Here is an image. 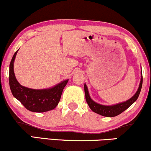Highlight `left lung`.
Instances as JSON below:
<instances>
[{
	"label": "left lung",
	"instance_id": "left-lung-1",
	"mask_svg": "<svg viewBox=\"0 0 151 151\" xmlns=\"http://www.w3.org/2000/svg\"><path fill=\"white\" fill-rule=\"evenodd\" d=\"M141 81L140 83H139V88L137 90V92L134 94L133 96L127 100V101L121 102V103H118L114 105L111 106H106V105H102V104H98L93 101L92 98L90 97V94H89L88 88H87L86 84L84 85L85 88V99L87 104H88L89 107L92 110L93 112L97 113L102 115V116L105 117H115L116 115H118L120 113H122L123 111L127 109L130 106L132 105L134 102L137 101L138 99L139 94H140L141 87H142V83H143V77H142V70L141 71Z\"/></svg>",
	"mask_w": 151,
	"mask_h": 151
}]
</instances>
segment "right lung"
Listing matches in <instances>:
<instances>
[{
	"label": "right lung",
	"mask_w": 151,
	"mask_h": 151,
	"mask_svg": "<svg viewBox=\"0 0 151 151\" xmlns=\"http://www.w3.org/2000/svg\"><path fill=\"white\" fill-rule=\"evenodd\" d=\"M18 50L14 54L10 64L9 84L12 95L26 109L32 112L43 113L55 109L60 101L63 90L68 79L61 81L54 87L42 90L22 86L17 80L14 72V61Z\"/></svg>",
	"instance_id": "add662e5"
}]
</instances>
